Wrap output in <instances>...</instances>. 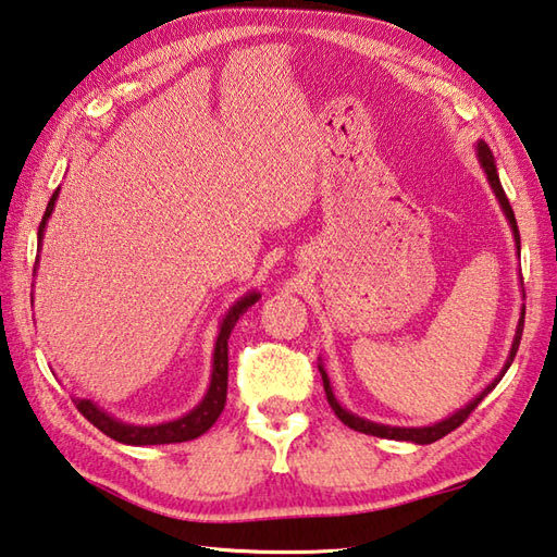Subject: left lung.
I'll use <instances>...</instances> for the list:
<instances>
[{
  "instance_id": "left-lung-1",
  "label": "left lung",
  "mask_w": 557,
  "mask_h": 557,
  "mask_svg": "<svg viewBox=\"0 0 557 557\" xmlns=\"http://www.w3.org/2000/svg\"><path fill=\"white\" fill-rule=\"evenodd\" d=\"M478 159H481V166H483L485 173H487V181H490V185H493V190H495V195H497L499 205H503V210H505L507 220H509V224H511V232H515V238H517V248H519V226H517V220H515V210H511V205H509L507 195H505V190H503V183H499L497 169H495L493 151H490V147L485 145V141H481V145H478ZM521 333H524V321H519V329H517V335H515V345H511V352H509V359H507V364H505V369H503V374H499V376L493 381V384H490V386L483 391L481 396L468 403V406H466L463 410L456 412V416H451L449 420H442V422H437V424H432V428H388V424H376V422H369V420H362V418L352 416V412H347L345 408H341V403L335 400L333 388H331V381H329V376H325V372L321 369L325 396H329V403H331V408L335 410V416L341 418V420L347 424V428H352V430H357V432H364V434H372V437H381V440H400V442H416V444H432V442L442 440L444 434L454 432L456 428H459V424H463V422L468 420V416H471V412L478 408V403H481V400L490 394V391H493V388L499 384V379L505 376L509 364L515 362L517 350H519V343H521Z\"/></svg>"
}]
</instances>
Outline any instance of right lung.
Instances as JSON below:
<instances>
[{"instance_id": "add662e5", "label": "right lung", "mask_w": 557, "mask_h": 557, "mask_svg": "<svg viewBox=\"0 0 557 557\" xmlns=\"http://www.w3.org/2000/svg\"><path fill=\"white\" fill-rule=\"evenodd\" d=\"M54 200H58V190L52 193V198L46 207V214H42V222L38 226V242L42 238V232H46V222L52 212ZM256 299H258V294H248V297L236 301V307H232V311L226 313L220 337H216V345H214V364H212L210 388H207V396L202 398L200 406L190 410L188 416H183L173 422L151 424V428H137V424L117 422L101 408H96L91 400H82V398L74 400L76 410H79L82 416L94 424V428H98L111 440L123 442V444H135V446L173 444V442H188V440L200 437V434L210 430L216 422V418L222 416L224 403H226V379H228V335H232L238 315L246 313L248 307H253Z\"/></svg>"}]
</instances>
